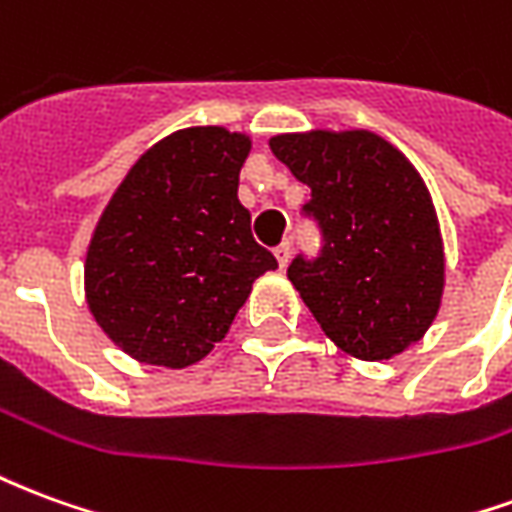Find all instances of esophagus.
<instances>
[{
  "instance_id": "esophagus-1",
  "label": "esophagus",
  "mask_w": 512,
  "mask_h": 512,
  "mask_svg": "<svg viewBox=\"0 0 512 512\" xmlns=\"http://www.w3.org/2000/svg\"><path fill=\"white\" fill-rule=\"evenodd\" d=\"M274 255H277L279 266H282V268L288 266V260H290V241H282V244H279L277 249H274Z\"/></svg>"
}]
</instances>
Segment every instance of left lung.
Masks as SVG:
<instances>
[{"mask_svg":"<svg viewBox=\"0 0 512 512\" xmlns=\"http://www.w3.org/2000/svg\"><path fill=\"white\" fill-rule=\"evenodd\" d=\"M274 156L307 183L304 216L321 255H296L288 279L345 354L381 362L417 343L444 290V246L425 180L370 131L279 134Z\"/></svg>","mask_w":512,"mask_h":512,"instance_id":"obj_1","label":"left lung"}]
</instances>
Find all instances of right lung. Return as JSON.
Here are the masks:
<instances>
[{
  "mask_svg": "<svg viewBox=\"0 0 512 512\" xmlns=\"http://www.w3.org/2000/svg\"><path fill=\"white\" fill-rule=\"evenodd\" d=\"M249 136L200 126L136 161L101 213L84 263L90 312L136 362L189 367L211 354L277 257L238 202Z\"/></svg>",
  "mask_w": 512,
  "mask_h": 512,
  "instance_id": "right-lung-1",
  "label": "right lung"
}]
</instances>
